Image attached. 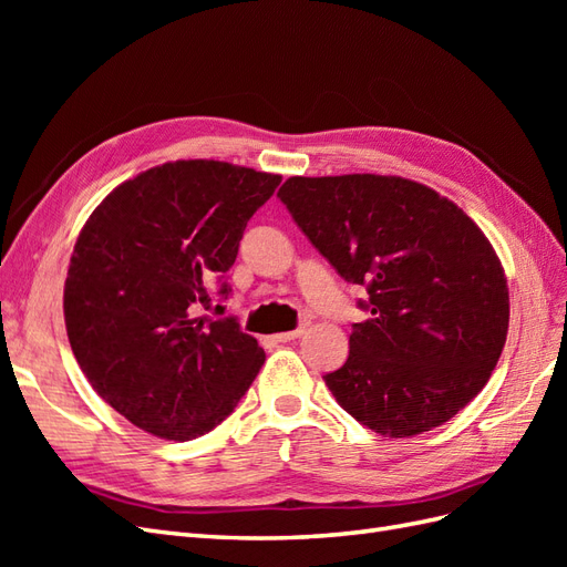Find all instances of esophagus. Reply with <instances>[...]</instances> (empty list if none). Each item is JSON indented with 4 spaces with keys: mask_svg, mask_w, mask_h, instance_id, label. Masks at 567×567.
I'll return each mask as SVG.
<instances>
[{
    "mask_svg": "<svg viewBox=\"0 0 567 567\" xmlns=\"http://www.w3.org/2000/svg\"><path fill=\"white\" fill-rule=\"evenodd\" d=\"M305 331H307V323H300L296 331H286V333H277V336H274V340H277V342H290V340H296V338H300V336H302Z\"/></svg>",
    "mask_w": 567,
    "mask_h": 567,
    "instance_id": "1",
    "label": "esophagus"
}]
</instances>
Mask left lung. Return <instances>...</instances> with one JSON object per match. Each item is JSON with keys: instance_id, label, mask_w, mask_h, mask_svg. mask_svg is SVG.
<instances>
[{"instance_id": "left-lung-1", "label": "left lung", "mask_w": 567, "mask_h": 567, "mask_svg": "<svg viewBox=\"0 0 567 567\" xmlns=\"http://www.w3.org/2000/svg\"><path fill=\"white\" fill-rule=\"evenodd\" d=\"M281 203L342 279L364 286L336 402L383 437L447 423L485 388L508 333V286L456 203L404 177H290Z\"/></svg>"}]
</instances>
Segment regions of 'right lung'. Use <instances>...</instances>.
I'll return each mask as SVG.
<instances>
[{"label":"right lung","mask_w":567,"mask_h":567,"mask_svg":"<svg viewBox=\"0 0 567 567\" xmlns=\"http://www.w3.org/2000/svg\"><path fill=\"white\" fill-rule=\"evenodd\" d=\"M279 182L221 161L165 163L115 186L82 227L63 288L68 340L99 398L142 431L210 433L265 364L234 317H196V305Z\"/></svg>","instance_id":"add662e5"}]
</instances>
